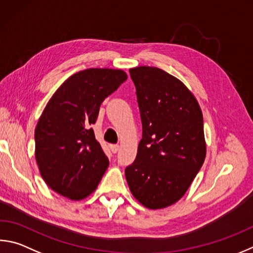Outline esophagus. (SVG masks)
Masks as SVG:
<instances>
[{
	"label": "esophagus",
	"mask_w": 253,
	"mask_h": 253,
	"mask_svg": "<svg viewBox=\"0 0 253 253\" xmlns=\"http://www.w3.org/2000/svg\"><path fill=\"white\" fill-rule=\"evenodd\" d=\"M111 150L113 151L114 154H116L117 151L119 150V145H111Z\"/></svg>",
	"instance_id": "34e87169"
}]
</instances>
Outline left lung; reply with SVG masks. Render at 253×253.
<instances>
[{
  "mask_svg": "<svg viewBox=\"0 0 253 253\" xmlns=\"http://www.w3.org/2000/svg\"><path fill=\"white\" fill-rule=\"evenodd\" d=\"M136 87L142 138L125 169L132 196L149 209L171 206L186 194L206 158L204 118L182 82L157 67L129 70Z\"/></svg>",
  "mask_w": 253,
  "mask_h": 253,
  "instance_id": "1",
  "label": "left lung"
}]
</instances>
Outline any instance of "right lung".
Here are the masks:
<instances>
[{
    "instance_id": "add662e5",
    "label": "right lung",
    "mask_w": 253,
    "mask_h": 253,
    "mask_svg": "<svg viewBox=\"0 0 253 253\" xmlns=\"http://www.w3.org/2000/svg\"><path fill=\"white\" fill-rule=\"evenodd\" d=\"M126 80L122 70L88 68L68 77L48 100L35 128V158L55 192L82 200L97 188L109 162L90 125Z\"/></svg>"
}]
</instances>
